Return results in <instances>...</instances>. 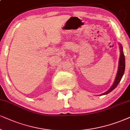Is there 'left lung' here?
I'll list each match as a JSON object with an SVG mask.
<instances>
[{
	"label": "left lung",
	"instance_id": "8db88e82",
	"mask_svg": "<svg viewBox=\"0 0 130 130\" xmlns=\"http://www.w3.org/2000/svg\"><path fill=\"white\" fill-rule=\"evenodd\" d=\"M120 45V49H121V55H120L119 57V65H118V70L117 72V74H116L115 80L114 82H113L112 86H111V88L109 89L108 91H107L106 92L102 93V94L100 95H104L108 94V93L110 92L113 91V89L116 88V87L118 86V85L119 84L121 80L122 79V77L124 74L125 71V56L123 53L122 50V47L121 45V44H119Z\"/></svg>",
	"mask_w": 130,
	"mask_h": 130
}]
</instances>
